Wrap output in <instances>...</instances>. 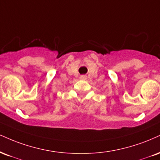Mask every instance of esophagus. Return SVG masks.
Here are the masks:
<instances>
[{
  "label": "esophagus",
  "mask_w": 160,
  "mask_h": 160,
  "mask_svg": "<svg viewBox=\"0 0 160 160\" xmlns=\"http://www.w3.org/2000/svg\"><path fill=\"white\" fill-rule=\"evenodd\" d=\"M80 78H81L82 80H85V79H86V76H84V75H83V76H81V77H80Z\"/></svg>",
  "instance_id": "1"
}]
</instances>
